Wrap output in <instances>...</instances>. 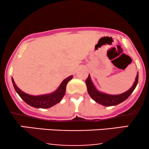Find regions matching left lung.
<instances>
[{
	"mask_svg": "<svg viewBox=\"0 0 149 149\" xmlns=\"http://www.w3.org/2000/svg\"><path fill=\"white\" fill-rule=\"evenodd\" d=\"M138 78H139V75L137 73L132 87L129 90H127V92L120 94V95H108V94L99 92L92 82L90 74H89L88 78L85 80V83H86L87 88H88L89 95L92 97V100H95L97 103L102 104V105L105 106V107H111V106L117 105V104L127 100L128 97H130V95L134 91L135 88H136V85L138 83Z\"/></svg>",
	"mask_w": 149,
	"mask_h": 149,
	"instance_id": "obj_1",
	"label": "left lung"
}]
</instances>
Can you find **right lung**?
Masks as SVG:
<instances>
[{"label":"right lung","instance_id":"obj_1","mask_svg":"<svg viewBox=\"0 0 149 149\" xmlns=\"http://www.w3.org/2000/svg\"><path fill=\"white\" fill-rule=\"evenodd\" d=\"M73 76H70L67 78L64 79L59 85V88L56 91L48 95H39V96H33V95H28L25 92H22L18 87L15 85V83L12 78L13 86L15 91L19 95V97L29 105L35 108H41V109H48L59 103L64 97L65 92H66V87L68 82L72 79Z\"/></svg>","mask_w":149,"mask_h":149}]
</instances>
